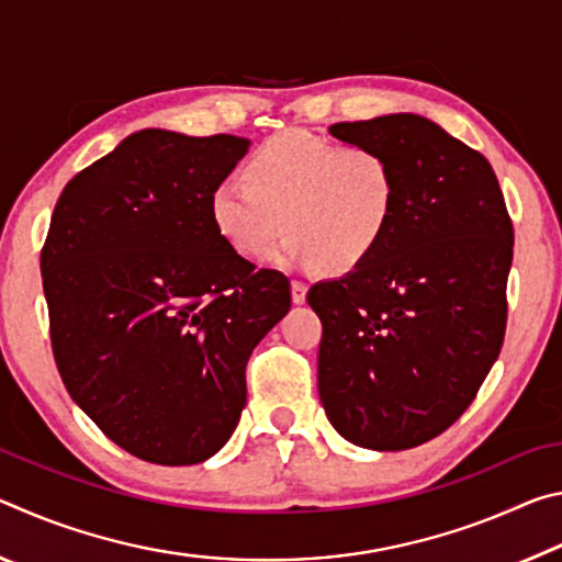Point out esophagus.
Instances as JSON below:
<instances>
[{
	"label": "esophagus",
	"mask_w": 562,
	"mask_h": 562,
	"mask_svg": "<svg viewBox=\"0 0 562 562\" xmlns=\"http://www.w3.org/2000/svg\"><path fill=\"white\" fill-rule=\"evenodd\" d=\"M290 290H292V302L294 304H302L304 300H307V284H304L302 280H292Z\"/></svg>",
	"instance_id": "obj_1"
}]
</instances>
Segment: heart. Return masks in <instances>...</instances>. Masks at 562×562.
Returning <instances> with one entry per match:
<instances>
[{"label": "heart", "mask_w": 562, "mask_h": 562, "mask_svg": "<svg viewBox=\"0 0 562 562\" xmlns=\"http://www.w3.org/2000/svg\"><path fill=\"white\" fill-rule=\"evenodd\" d=\"M396 203L398 180L384 154L284 131L245 160V183L225 178L213 188L211 221L245 260L262 258L288 227L274 262L349 272L384 243Z\"/></svg>", "instance_id": "1"}]
</instances>
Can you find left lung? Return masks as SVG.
I'll use <instances>...</instances> for the list:
<instances>
[{
	"mask_svg": "<svg viewBox=\"0 0 562 562\" xmlns=\"http://www.w3.org/2000/svg\"><path fill=\"white\" fill-rule=\"evenodd\" d=\"M329 133L389 158L398 203L372 258L307 294L319 398L361 449H414L469 408L501 355L513 223L488 160L439 123L389 113Z\"/></svg>",
	"mask_w": 562,
	"mask_h": 562,
	"instance_id": "left-lung-1",
	"label": "left lung"
}]
</instances>
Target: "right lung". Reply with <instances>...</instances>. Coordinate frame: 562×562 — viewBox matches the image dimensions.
Listing matches in <instances>:
<instances>
[{
	"label": "right lung",
	"instance_id": "right-lung-1",
	"mask_svg": "<svg viewBox=\"0 0 562 562\" xmlns=\"http://www.w3.org/2000/svg\"><path fill=\"white\" fill-rule=\"evenodd\" d=\"M250 140L131 133L66 183L42 250L56 367L81 412L138 459H211L240 422L252 349L290 310L211 221Z\"/></svg>",
	"mask_w": 562,
	"mask_h": 562
}]
</instances>
